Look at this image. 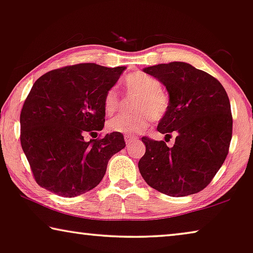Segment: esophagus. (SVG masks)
I'll list each match as a JSON object with an SVG mask.
<instances>
[{
  "mask_svg": "<svg viewBox=\"0 0 253 253\" xmlns=\"http://www.w3.org/2000/svg\"><path fill=\"white\" fill-rule=\"evenodd\" d=\"M136 139H137L136 136H130V135H126V136H125V141H126L127 144H130V143L136 141Z\"/></svg>",
  "mask_w": 253,
  "mask_h": 253,
  "instance_id": "1",
  "label": "esophagus"
}]
</instances>
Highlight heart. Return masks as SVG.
Segmentation results:
<instances>
[{
    "instance_id": "b5f03b06",
    "label": "heart",
    "mask_w": 253,
    "mask_h": 253,
    "mask_svg": "<svg viewBox=\"0 0 253 253\" xmlns=\"http://www.w3.org/2000/svg\"><path fill=\"white\" fill-rule=\"evenodd\" d=\"M126 92L129 95H136L133 115L122 114L108 122V129L112 133L134 135L148 128L150 120H160L167 114L169 108L168 96L160 89V83L156 78L141 71L133 73L124 81ZM120 99L116 88H110L105 93L103 100L104 110L108 115L114 114L119 108Z\"/></svg>"
}]
</instances>
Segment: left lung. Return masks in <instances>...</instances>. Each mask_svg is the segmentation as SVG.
<instances>
[{
    "instance_id": "obj_1",
    "label": "left lung",
    "mask_w": 253,
    "mask_h": 253,
    "mask_svg": "<svg viewBox=\"0 0 253 253\" xmlns=\"http://www.w3.org/2000/svg\"><path fill=\"white\" fill-rule=\"evenodd\" d=\"M166 86L169 108L158 124L164 141L142 137L145 153L138 161L148 185L169 197H186L203 190L227 157L232 139L231 103L216 78L186 62L143 68Z\"/></svg>"
}]
</instances>
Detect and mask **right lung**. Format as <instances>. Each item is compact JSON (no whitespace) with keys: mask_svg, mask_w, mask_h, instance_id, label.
Returning a JSON list of instances; mask_svg holds the SVG:
<instances>
[{"mask_svg":"<svg viewBox=\"0 0 253 253\" xmlns=\"http://www.w3.org/2000/svg\"><path fill=\"white\" fill-rule=\"evenodd\" d=\"M126 67L79 63L44 74L34 83L20 114V142L34 178L60 197L73 198L97 186L123 134L86 142L104 127L105 93Z\"/></svg>","mask_w":253,"mask_h":253,"instance_id":"1","label":"right lung"}]
</instances>
